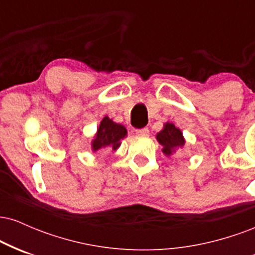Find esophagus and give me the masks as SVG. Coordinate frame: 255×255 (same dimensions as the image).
Returning a JSON list of instances; mask_svg holds the SVG:
<instances>
[{"instance_id": "esophagus-1", "label": "esophagus", "mask_w": 255, "mask_h": 255, "mask_svg": "<svg viewBox=\"0 0 255 255\" xmlns=\"http://www.w3.org/2000/svg\"><path fill=\"white\" fill-rule=\"evenodd\" d=\"M148 133H150V130H148V128H140V129H135V134L136 135H140V136H147Z\"/></svg>"}]
</instances>
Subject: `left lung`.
<instances>
[{"mask_svg":"<svg viewBox=\"0 0 255 255\" xmlns=\"http://www.w3.org/2000/svg\"><path fill=\"white\" fill-rule=\"evenodd\" d=\"M157 140L163 146V153L170 156L172 152L184 145L182 131L172 124H165L164 128L157 134Z\"/></svg>","mask_w":255,"mask_h":255,"instance_id":"left-lung-1","label":"left lung"}]
</instances>
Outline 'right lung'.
Returning a JSON list of instances; mask_svg holds the SVG:
<instances>
[{"label":"right lung","mask_w":255,"mask_h":255,"mask_svg":"<svg viewBox=\"0 0 255 255\" xmlns=\"http://www.w3.org/2000/svg\"><path fill=\"white\" fill-rule=\"evenodd\" d=\"M127 135V129L122 125L115 124L108 116L102 120L101 125L92 141V150L98 151L101 148L110 147L114 151L118 150L121 139Z\"/></svg>","instance_id":"obj_1"}]
</instances>
